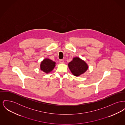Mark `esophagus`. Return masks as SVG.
Wrapping results in <instances>:
<instances>
[{
  "label": "esophagus",
  "mask_w": 125,
  "mask_h": 125,
  "mask_svg": "<svg viewBox=\"0 0 125 125\" xmlns=\"http://www.w3.org/2000/svg\"><path fill=\"white\" fill-rule=\"evenodd\" d=\"M59 62L60 63H62V64L64 63V60H63V59H60V60H59Z\"/></svg>",
  "instance_id": "esophagus-1"
}]
</instances>
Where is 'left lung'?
I'll use <instances>...</instances> for the list:
<instances>
[{
  "mask_svg": "<svg viewBox=\"0 0 125 125\" xmlns=\"http://www.w3.org/2000/svg\"><path fill=\"white\" fill-rule=\"evenodd\" d=\"M68 66L71 73L76 76L84 73L88 68V65L85 62L78 57L73 58L68 63Z\"/></svg>",
  "mask_w": 125,
  "mask_h": 125,
  "instance_id": "8db88e82",
  "label": "left lung"
}]
</instances>
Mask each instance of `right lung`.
Returning <instances> with one entry per match:
<instances>
[{"label": "right lung", "mask_w": 125, "mask_h": 125, "mask_svg": "<svg viewBox=\"0 0 125 125\" xmlns=\"http://www.w3.org/2000/svg\"><path fill=\"white\" fill-rule=\"evenodd\" d=\"M55 62L50 59H44L41 63V69L46 73H50L55 67Z\"/></svg>", "instance_id": "right-lung-1"}]
</instances>
